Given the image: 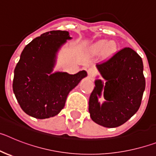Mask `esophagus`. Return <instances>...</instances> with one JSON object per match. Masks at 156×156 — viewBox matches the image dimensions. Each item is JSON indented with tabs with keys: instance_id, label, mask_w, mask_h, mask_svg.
Returning <instances> with one entry per match:
<instances>
[{
	"instance_id": "1",
	"label": "esophagus",
	"mask_w": 156,
	"mask_h": 156,
	"mask_svg": "<svg viewBox=\"0 0 156 156\" xmlns=\"http://www.w3.org/2000/svg\"><path fill=\"white\" fill-rule=\"evenodd\" d=\"M95 73H96V70H95V69L89 68L87 69L88 77H89L90 79H92V78H93V76H94Z\"/></svg>"
}]
</instances>
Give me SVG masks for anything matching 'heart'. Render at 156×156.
<instances>
[{"instance_id":"heart-1","label":"heart","mask_w":156,"mask_h":156,"mask_svg":"<svg viewBox=\"0 0 156 156\" xmlns=\"http://www.w3.org/2000/svg\"><path fill=\"white\" fill-rule=\"evenodd\" d=\"M93 48L94 50L97 52H101L105 49V53L106 55H108V54L111 53L112 49H113V43H107V41L102 40V41H99L97 43H95L93 45Z\"/></svg>"}]
</instances>
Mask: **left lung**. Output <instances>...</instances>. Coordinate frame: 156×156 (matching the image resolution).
Returning <instances> with one entry per match:
<instances>
[{"instance_id":"left-lung-1","label":"left lung","mask_w":156,"mask_h":156,"mask_svg":"<svg viewBox=\"0 0 156 156\" xmlns=\"http://www.w3.org/2000/svg\"><path fill=\"white\" fill-rule=\"evenodd\" d=\"M96 67L105 83L95 80L89 99L90 118L105 127L121 126L140 108L145 89L142 59L133 49L125 48ZM102 93L105 101L100 104L98 98Z\"/></svg>"}]
</instances>
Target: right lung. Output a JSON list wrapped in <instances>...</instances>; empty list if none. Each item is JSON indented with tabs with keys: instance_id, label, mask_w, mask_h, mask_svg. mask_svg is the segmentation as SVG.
<instances>
[{
	"instance_id": "obj_1",
	"label": "right lung",
	"mask_w": 156,
	"mask_h": 156,
	"mask_svg": "<svg viewBox=\"0 0 156 156\" xmlns=\"http://www.w3.org/2000/svg\"><path fill=\"white\" fill-rule=\"evenodd\" d=\"M68 31L52 30L25 47L14 71L13 91L22 109L37 119L53 117L64 108L69 93L87 76L53 73L57 54L68 40Z\"/></svg>"
}]
</instances>
